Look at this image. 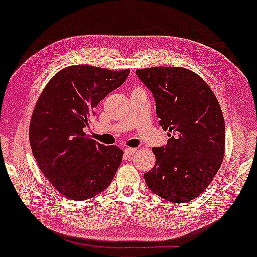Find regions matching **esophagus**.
Returning <instances> with one entry per match:
<instances>
[{"mask_svg": "<svg viewBox=\"0 0 257 257\" xmlns=\"http://www.w3.org/2000/svg\"><path fill=\"white\" fill-rule=\"evenodd\" d=\"M136 151H137L136 148H125L124 149V153L127 155V156H131V155H133Z\"/></svg>", "mask_w": 257, "mask_h": 257, "instance_id": "esophagus-1", "label": "esophagus"}]
</instances>
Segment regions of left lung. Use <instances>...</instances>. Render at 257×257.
Returning a JSON list of instances; mask_svg holds the SVG:
<instances>
[{
    "label": "left lung",
    "instance_id": "left-lung-1",
    "mask_svg": "<svg viewBox=\"0 0 257 257\" xmlns=\"http://www.w3.org/2000/svg\"><path fill=\"white\" fill-rule=\"evenodd\" d=\"M156 101L166 146L153 151L156 164L145 173L148 188L163 199L186 203L212 182L224 155L225 126L215 95L203 78L181 67L137 70Z\"/></svg>",
    "mask_w": 257,
    "mask_h": 257
}]
</instances>
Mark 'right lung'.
<instances>
[{
	"instance_id": "obj_1",
	"label": "right lung",
	"mask_w": 257,
	"mask_h": 257,
	"mask_svg": "<svg viewBox=\"0 0 257 257\" xmlns=\"http://www.w3.org/2000/svg\"><path fill=\"white\" fill-rule=\"evenodd\" d=\"M130 69L70 66L54 75L33 111L29 141L37 164L57 190L73 200H85L111 183L123 150L103 146L84 132L95 108L123 84Z\"/></svg>"
}]
</instances>
